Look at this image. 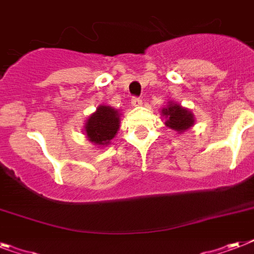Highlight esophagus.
Segmentation results:
<instances>
[{"label":"esophagus","instance_id":"34e87169","mask_svg":"<svg viewBox=\"0 0 254 254\" xmlns=\"http://www.w3.org/2000/svg\"><path fill=\"white\" fill-rule=\"evenodd\" d=\"M141 104H142V100H141V97H137V96L131 97V105H133V107H139Z\"/></svg>","mask_w":254,"mask_h":254}]
</instances>
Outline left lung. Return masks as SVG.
Listing matches in <instances>:
<instances>
[{"instance_id":"8db88e82","label":"left lung","mask_w":254,"mask_h":254,"mask_svg":"<svg viewBox=\"0 0 254 254\" xmlns=\"http://www.w3.org/2000/svg\"><path fill=\"white\" fill-rule=\"evenodd\" d=\"M163 116L166 117V125L177 131H185L193 125L192 113L178 104H171L162 111Z\"/></svg>"}]
</instances>
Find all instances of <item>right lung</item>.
Instances as JSON below:
<instances>
[{
  "instance_id": "right-lung-1",
  "label": "right lung",
  "mask_w": 254,
  "mask_h": 254,
  "mask_svg": "<svg viewBox=\"0 0 254 254\" xmlns=\"http://www.w3.org/2000/svg\"><path fill=\"white\" fill-rule=\"evenodd\" d=\"M119 123L120 117L117 111L111 107L101 105L85 124L87 137L95 145H107L119 130Z\"/></svg>"
}]
</instances>
